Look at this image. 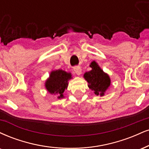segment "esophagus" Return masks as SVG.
I'll return each instance as SVG.
<instances>
[{"label": "esophagus", "mask_w": 149, "mask_h": 149, "mask_svg": "<svg viewBox=\"0 0 149 149\" xmlns=\"http://www.w3.org/2000/svg\"><path fill=\"white\" fill-rule=\"evenodd\" d=\"M73 70H74L75 73H76L78 76H79V75H80V73H81V68H80V67H78V66H76V67H75L74 68H73Z\"/></svg>", "instance_id": "1"}]
</instances>
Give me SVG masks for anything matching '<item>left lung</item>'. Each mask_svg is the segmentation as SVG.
<instances>
[{
	"instance_id": "obj_1",
	"label": "left lung",
	"mask_w": 149,
	"mask_h": 149,
	"mask_svg": "<svg viewBox=\"0 0 149 149\" xmlns=\"http://www.w3.org/2000/svg\"><path fill=\"white\" fill-rule=\"evenodd\" d=\"M92 69L86 72L84 78L88 82V87L96 95L103 96L104 92L110 85V79L109 76L102 71L96 62L93 61L90 64Z\"/></svg>"
}]
</instances>
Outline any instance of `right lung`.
I'll use <instances>...</instances> for the list:
<instances>
[{
    "label": "right lung",
    "instance_id": "obj_1",
    "mask_svg": "<svg viewBox=\"0 0 149 149\" xmlns=\"http://www.w3.org/2000/svg\"><path fill=\"white\" fill-rule=\"evenodd\" d=\"M71 78V73L62 70L52 71L50 78L46 82V88L51 94H58V98H63V93L67 87L68 80Z\"/></svg>",
    "mask_w": 149,
    "mask_h": 149
}]
</instances>
